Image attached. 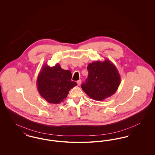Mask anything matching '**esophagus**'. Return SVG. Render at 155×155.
<instances>
[{
	"mask_svg": "<svg viewBox=\"0 0 155 155\" xmlns=\"http://www.w3.org/2000/svg\"><path fill=\"white\" fill-rule=\"evenodd\" d=\"M77 84H78V85H80V84H81V80H79L78 81H77Z\"/></svg>",
	"mask_w": 155,
	"mask_h": 155,
	"instance_id": "obj_1",
	"label": "esophagus"
}]
</instances>
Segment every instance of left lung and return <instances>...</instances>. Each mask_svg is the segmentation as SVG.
I'll return each instance as SVG.
<instances>
[{
    "instance_id": "8db88e82",
    "label": "left lung",
    "mask_w": 155,
    "mask_h": 155,
    "mask_svg": "<svg viewBox=\"0 0 155 155\" xmlns=\"http://www.w3.org/2000/svg\"><path fill=\"white\" fill-rule=\"evenodd\" d=\"M87 69L88 76L81 88L89 97L100 101L116 92L121 77L116 67L109 60L89 63Z\"/></svg>"
}]
</instances>
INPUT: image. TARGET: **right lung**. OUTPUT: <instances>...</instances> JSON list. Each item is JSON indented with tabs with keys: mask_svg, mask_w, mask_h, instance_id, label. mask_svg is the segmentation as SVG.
I'll use <instances>...</instances> for the list:
<instances>
[{
	"mask_svg": "<svg viewBox=\"0 0 155 155\" xmlns=\"http://www.w3.org/2000/svg\"><path fill=\"white\" fill-rule=\"evenodd\" d=\"M71 71L63 70L58 63L53 67L44 64L37 78L38 91L49 103L59 104L66 98L69 91L77 85L71 81Z\"/></svg>",
	"mask_w": 155,
	"mask_h": 155,
	"instance_id": "add662e5",
	"label": "right lung"
}]
</instances>
